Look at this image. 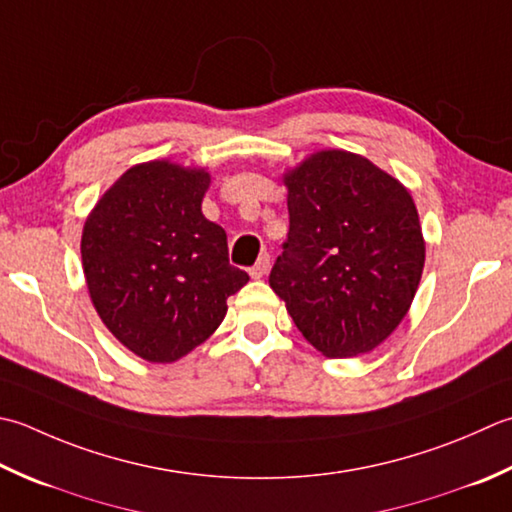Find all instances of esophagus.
Wrapping results in <instances>:
<instances>
[{
    "mask_svg": "<svg viewBox=\"0 0 512 512\" xmlns=\"http://www.w3.org/2000/svg\"><path fill=\"white\" fill-rule=\"evenodd\" d=\"M268 268H270V257L264 253L262 257L257 259V264L250 268V277L253 279H262L266 273H268Z\"/></svg>",
    "mask_w": 512,
    "mask_h": 512,
    "instance_id": "obj_1",
    "label": "esophagus"
}]
</instances>
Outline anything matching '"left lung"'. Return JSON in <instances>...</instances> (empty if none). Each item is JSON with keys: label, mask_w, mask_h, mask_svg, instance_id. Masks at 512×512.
<instances>
[{"label": "left lung", "mask_w": 512, "mask_h": 512, "mask_svg": "<svg viewBox=\"0 0 512 512\" xmlns=\"http://www.w3.org/2000/svg\"><path fill=\"white\" fill-rule=\"evenodd\" d=\"M290 228L268 284L326 357H359L402 324L426 242L408 188L370 159L328 148L284 173Z\"/></svg>", "instance_id": "1"}]
</instances>
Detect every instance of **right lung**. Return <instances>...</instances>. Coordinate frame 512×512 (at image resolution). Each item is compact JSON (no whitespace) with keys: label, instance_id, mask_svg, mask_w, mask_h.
<instances>
[{"label":"right lung","instance_id":"obj_1","mask_svg":"<svg viewBox=\"0 0 512 512\" xmlns=\"http://www.w3.org/2000/svg\"><path fill=\"white\" fill-rule=\"evenodd\" d=\"M206 168L170 159L135 164L99 197L82 233L90 302L117 342L153 364L204 344L226 299L248 284L228 264L222 226L208 222Z\"/></svg>","mask_w":512,"mask_h":512}]
</instances>
